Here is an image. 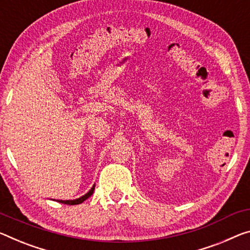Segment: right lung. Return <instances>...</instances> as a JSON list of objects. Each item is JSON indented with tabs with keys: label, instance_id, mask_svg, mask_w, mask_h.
I'll use <instances>...</instances> for the list:
<instances>
[{
	"label": "right lung",
	"instance_id": "right-lung-1",
	"mask_svg": "<svg viewBox=\"0 0 250 250\" xmlns=\"http://www.w3.org/2000/svg\"><path fill=\"white\" fill-rule=\"evenodd\" d=\"M93 190H94V186H93L92 188H91V190H90L88 193H85L84 196L78 198V199H74V200H58V201H59V203L65 204V205H79V204L83 203V201H84L85 199H88V198L93 193Z\"/></svg>",
	"mask_w": 250,
	"mask_h": 250
}]
</instances>
